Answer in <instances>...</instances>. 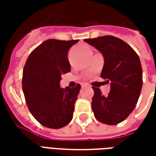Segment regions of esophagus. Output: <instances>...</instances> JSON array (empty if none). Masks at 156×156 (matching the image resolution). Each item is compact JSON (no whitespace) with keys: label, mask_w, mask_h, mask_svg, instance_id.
Returning <instances> with one entry per match:
<instances>
[{"label":"esophagus","mask_w":156,"mask_h":156,"mask_svg":"<svg viewBox=\"0 0 156 156\" xmlns=\"http://www.w3.org/2000/svg\"><path fill=\"white\" fill-rule=\"evenodd\" d=\"M81 87H82V88H83V87H85V83H82Z\"/></svg>","instance_id":"34e87169"}]
</instances>
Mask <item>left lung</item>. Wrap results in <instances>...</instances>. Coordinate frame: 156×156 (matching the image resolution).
<instances>
[{
  "instance_id": "8db88e82",
  "label": "left lung",
  "mask_w": 156,
  "mask_h": 156,
  "mask_svg": "<svg viewBox=\"0 0 156 156\" xmlns=\"http://www.w3.org/2000/svg\"><path fill=\"white\" fill-rule=\"evenodd\" d=\"M84 41L103 54L105 64L101 78L110 83L108 96L93 87L94 95L91 105L95 118L109 125L119 124L132 113L140 95L143 80L140 58L129 45L113 36Z\"/></svg>"
}]
</instances>
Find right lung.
<instances>
[{
  "label": "right lung",
  "instance_id": "1",
  "mask_svg": "<svg viewBox=\"0 0 156 156\" xmlns=\"http://www.w3.org/2000/svg\"><path fill=\"white\" fill-rule=\"evenodd\" d=\"M78 40L43 41L26 62L22 89L31 114L43 126L60 129L70 123L81 86L60 87L62 74L71 71L68 50Z\"/></svg>",
  "mask_w": 156,
  "mask_h": 156
}]
</instances>
